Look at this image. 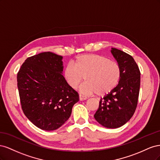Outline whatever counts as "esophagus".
Segmentation results:
<instances>
[{
  "label": "esophagus",
  "mask_w": 160,
  "mask_h": 160,
  "mask_svg": "<svg viewBox=\"0 0 160 160\" xmlns=\"http://www.w3.org/2000/svg\"><path fill=\"white\" fill-rule=\"evenodd\" d=\"M87 99H88V98H87L86 96H84L83 95H79V100L80 101H83V100H86Z\"/></svg>",
  "instance_id": "1"
}]
</instances>
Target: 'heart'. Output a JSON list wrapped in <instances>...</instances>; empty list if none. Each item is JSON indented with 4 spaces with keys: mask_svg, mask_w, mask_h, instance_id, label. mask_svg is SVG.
<instances>
[{
    "mask_svg": "<svg viewBox=\"0 0 160 160\" xmlns=\"http://www.w3.org/2000/svg\"><path fill=\"white\" fill-rule=\"evenodd\" d=\"M121 68L117 62L96 54L77 57L63 70V78L70 88L75 89L83 79L80 92L85 95L102 96L112 91L121 79Z\"/></svg>",
    "mask_w": 160,
    "mask_h": 160,
    "instance_id": "heart-1",
    "label": "heart"
}]
</instances>
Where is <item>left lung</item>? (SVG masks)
<instances>
[{"instance_id": "left-lung-1", "label": "left lung", "mask_w": 160, "mask_h": 160, "mask_svg": "<svg viewBox=\"0 0 160 160\" xmlns=\"http://www.w3.org/2000/svg\"><path fill=\"white\" fill-rule=\"evenodd\" d=\"M111 52L121 68V79L112 91L101 98L94 118L103 127L115 129L126 123L137 108L140 71L128 53L115 48H111Z\"/></svg>"}]
</instances>
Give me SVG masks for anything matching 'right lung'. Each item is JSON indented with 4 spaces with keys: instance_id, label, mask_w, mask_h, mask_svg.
<instances>
[{
    "instance_id": "1",
    "label": "right lung",
    "mask_w": 160,
    "mask_h": 160,
    "mask_svg": "<svg viewBox=\"0 0 160 160\" xmlns=\"http://www.w3.org/2000/svg\"><path fill=\"white\" fill-rule=\"evenodd\" d=\"M62 57L44 52L28 57L17 74L22 109L41 129L53 131L70 118L79 95L65 82Z\"/></svg>"
}]
</instances>
